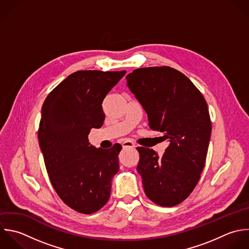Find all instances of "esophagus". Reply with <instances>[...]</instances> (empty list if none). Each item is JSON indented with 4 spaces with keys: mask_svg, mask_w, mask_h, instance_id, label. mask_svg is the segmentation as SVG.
<instances>
[{
    "mask_svg": "<svg viewBox=\"0 0 249 249\" xmlns=\"http://www.w3.org/2000/svg\"><path fill=\"white\" fill-rule=\"evenodd\" d=\"M122 147L123 149H126V148H135L136 147V144L130 141H125L124 142H122Z\"/></svg>",
    "mask_w": 249,
    "mask_h": 249,
    "instance_id": "obj_1",
    "label": "esophagus"
}]
</instances>
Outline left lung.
I'll use <instances>...</instances> for the list:
<instances>
[{
	"instance_id": "left-lung-1",
	"label": "left lung",
	"mask_w": 249,
	"mask_h": 249,
	"mask_svg": "<svg viewBox=\"0 0 249 249\" xmlns=\"http://www.w3.org/2000/svg\"><path fill=\"white\" fill-rule=\"evenodd\" d=\"M126 78L150 129L170 142L162 157L137 148L144 193L156 205L177 206L191 194L205 167L212 134L208 104L193 82L171 67L137 69Z\"/></svg>"
}]
</instances>
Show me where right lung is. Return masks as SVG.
<instances>
[{"instance_id": "add662e5", "label": "right lung", "mask_w": 249, "mask_h": 249, "mask_svg": "<svg viewBox=\"0 0 249 249\" xmlns=\"http://www.w3.org/2000/svg\"><path fill=\"white\" fill-rule=\"evenodd\" d=\"M125 73L77 71L48 94L41 107L38 143L50 182L61 200L80 213H94L107 204L119 170L121 145L96 148L88 135L103 126V101Z\"/></svg>"}]
</instances>
